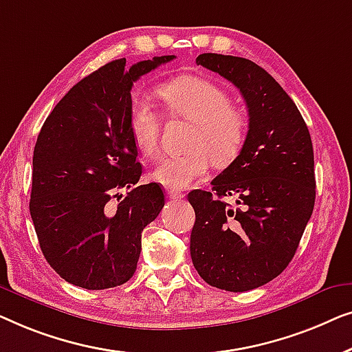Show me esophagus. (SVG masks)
Here are the masks:
<instances>
[{
    "label": "esophagus",
    "mask_w": 352,
    "mask_h": 352,
    "mask_svg": "<svg viewBox=\"0 0 352 352\" xmlns=\"http://www.w3.org/2000/svg\"><path fill=\"white\" fill-rule=\"evenodd\" d=\"M183 196H185V195H183L182 191H175V190H169V191H167V197H169V199L178 201V199H182Z\"/></svg>",
    "instance_id": "obj_1"
}]
</instances>
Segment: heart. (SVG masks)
<instances>
[{"label": "heart", "instance_id": "obj_1", "mask_svg": "<svg viewBox=\"0 0 352 352\" xmlns=\"http://www.w3.org/2000/svg\"><path fill=\"white\" fill-rule=\"evenodd\" d=\"M157 96L172 115L195 122L186 143L188 153L157 162L153 180L170 190H183L209 169L226 167L239 156L247 140L244 113L232 107L223 87L206 78L180 76L157 87ZM160 116L145 98H135L129 110V129L137 150L145 157L157 153Z\"/></svg>", "mask_w": 352, "mask_h": 352}]
</instances>
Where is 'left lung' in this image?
I'll return each mask as SVG.
<instances>
[{"label":"left lung","mask_w":352,"mask_h":352,"mask_svg":"<svg viewBox=\"0 0 352 352\" xmlns=\"http://www.w3.org/2000/svg\"><path fill=\"white\" fill-rule=\"evenodd\" d=\"M196 63L239 89L249 132L212 191L188 195L196 214L191 260L209 285L247 292L279 276L298 249L316 199L313 142L294 100L256 63L221 54H201Z\"/></svg>","instance_id":"left-lung-1"}]
</instances>
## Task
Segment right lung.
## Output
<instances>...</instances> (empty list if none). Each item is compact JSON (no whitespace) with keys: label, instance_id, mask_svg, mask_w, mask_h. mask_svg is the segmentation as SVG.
<instances>
[{"label":"right lung","instance_id":"obj_1","mask_svg":"<svg viewBox=\"0 0 352 352\" xmlns=\"http://www.w3.org/2000/svg\"><path fill=\"white\" fill-rule=\"evenodd\" d=\"M174 58L153 57L129 70L126 58L107 63L75 84L44 121L33 151L30 214L44 258L73 285L111 289L135 273L142 231L160 215L164 192L157 183L137 185L131 89ZM121 189L129 191L126 198Z\"/></svg>","mask_w":352,"mask_h":352}]
</instances>
